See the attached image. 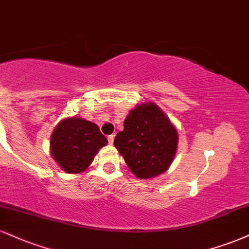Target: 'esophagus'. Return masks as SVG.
Here are the masks:
<instances>
[{
    "mask_svg": "<svg viewBox=\"0 0 249 249\" xmlns=\"http://www.w3.org/2000/svg\"><path fill=\"white\" fill-rule=\"evenodd\" d=\"M113 138H115V136H113V134H111V136L107 137V142H109L110 145H112V143H113Z\"/></svg>",
    "mask_w": 249,
    "mask_h": 249,
    "instance_id": "esophagus-1",
    "label": "esophagus"
}]
</instances>
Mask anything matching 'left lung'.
I'll return each mask as SVG.
<instances>
[{"instance_id": "1", "label": "left lung", "mask_w": 249, "mask_h": 249, "mask_svg": "<svg viewBox=\"0 0 249 249\" xmlns=\"http://www.w3.org/2000/svg\"><path fill=\"white\" fill-rule=\"evenodd\" d=\"M115 147L140 179L157 178L169 168L178 151V133L161 107L143 102L128 112Z\"/></svg>"}]
</instances>
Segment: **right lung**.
<instances>
[{
    "label": "right lung",
    "mask_w": 249,
    "mask_h": 249,
    "mask_svg": "<svg viewBox=\"0 0 249 249\" xmlns=\"http://www.w3.org/2000/svg\"><path fill=\"white\" fill-rule=\"evenodd\" d=\"M107 143V138L95 123L79 117H67L53 130L50 151L64 172L80 174L90 166L97 152Z\"/></svg>",
    "instance_id": "1"
}]
</instances>
